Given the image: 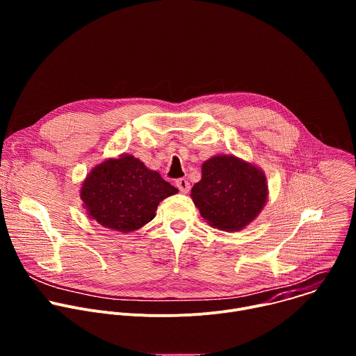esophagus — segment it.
I'll use <instances>...</instances> for the list:
<instances>
[{"label":"esophagus","mask_w":356,"mask_h":356,"mask_svg":"<svg viewBox=\"0 0 356 356\" xmlns=\"http://www.w3.org/2000/svg\"><path fill=\"white\" fill-rule=\"evenodd\" d=\"M176 186H177V188H179L181 193H188V190H190V183H188V180L184 179V177L177 179V180H176Z\"/></svg>","instance_id":"obj_1"}]
</instances>
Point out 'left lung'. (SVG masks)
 <instances>
[{"mask_svg":"<svg viewBox=\"0 0 356 356\" xmlns=\"http://www.w3.org/2000/svg\"><path fill=\"white\" fill-rule=\"evenodd\" d=\"M202 176L191 188L201 217L222 231H239L264 209L265 175L235 156H214L202 165Z\"/></svg>","mask_w":356,"mask_h":356,"instance_id":"obj_1","label":"left lung"}]
</instances>
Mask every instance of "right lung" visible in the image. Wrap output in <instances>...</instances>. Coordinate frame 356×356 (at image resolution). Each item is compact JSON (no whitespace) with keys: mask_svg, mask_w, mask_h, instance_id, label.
<instances>
[{"mask_svg":"<svg viewBox=\"0 0 356 356\" xmlns=\"http://www.w3.org/2000/svg\"><path fill=\"white\" fill-rule=\"evenodd\" d=\"M176 193L158 172L125 155L94 168L81 186L88 216L120 232L135 231L154 220L159 202Z\"/></svg>","mask_w":356,"mask_h":356,"instance_id":"obj_1","label":"right lung"}]
</instances>
